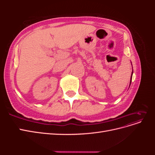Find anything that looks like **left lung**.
<instances>
[{"label":"left lung","mask_w":155,"mask_h":155,"mask_svg":"<svg viewBox=\"0 0 155 155\" xmlns=\"http://www.w3.org/2000/svg\"><path fill=\"white\" fill-rule=\"evenodd\" d=\"M133 72H132V76H133ZM132 76H130V83H131V79H132Z\"/></svg>","instance_id":"1"}]
</instances>
